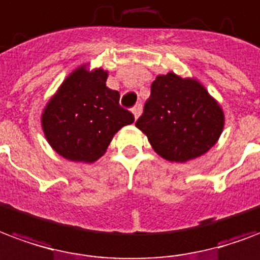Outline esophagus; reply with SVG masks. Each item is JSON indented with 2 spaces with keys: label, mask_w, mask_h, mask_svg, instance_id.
Here are the masks:
<instances>
[{
  "label": "esophagus",
  "mask_w": 260,
  "mask_h": 260,
  "mask_svg": "<svg viewBox=\"0 0 260 260\" xmlns=\"http://www.w3.org/2000/svg\"><path fill=\"white\" fill-rule=\"evenodd\" d=\"M140 111H142V105H136L132 107V113H134V115H135V118L139 117Z\"/></svg>",
  "instance_id": "1"
}]
</instances>
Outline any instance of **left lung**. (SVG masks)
I'll list each match as a JSON object with an SVG mask.
<instances>
[{
  "label": "left lung",
  "mask_w": 260,
  "mask_h": 260,
  "mask_svg": "<svg viewBox=\"0 0 260 260\" xmlns=\"http://www.w3.org/2000/svg\"><path fill=\"white\" fill-rule=\"evenodd\" d=\"M135 125L157 154L168 161L186 162L218 142L224 114L197 80L168 73L153 81L143 114Z\"/></svg>",
  "instance_id": "left-lung-1"
}]
</instances>
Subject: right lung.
Instances as JSON below:
<instances>
[{"instance_id":"right-lung-1","label":"right lung","mask_w":260,"mask_h":260,"mask_svg":"<svg viewBox=\"0 0 260 260\" xmlns=\"http://www.w3.org/2000/svg\"><path fill=\"white\" fill-rule=\"evenodd\" d=\"M107 71L78 67L63 81L44 109L41 122L48 143L61 157L93 162L113 136L135 117L120 106V93L106 86Z\"/></svg>"}]
</instances>
